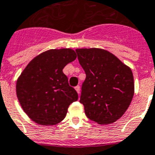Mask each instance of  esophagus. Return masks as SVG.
I'll return each mask as SVG.
<instances>
[{"mask_svg":"<svg viewBox=\"0 0 155 155\" xmlns=\"http://www.w3.org/2000/svg\"><path fill=\"white\" fill-rule=\"evenodd\" d=\"M75 90L77 91V93H79V94H80V85L75 86Z\"/></svg>","mask_w":155,"mask_h":155,"instance_id":"1","label":"esophagus"}]
</instances>
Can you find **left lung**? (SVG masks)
<instances>
[{"instance_id": "8db88e82", "label": "left lung", "mask_w": 155, "mask_h": 155, "mask_svg": "<svg viewBox=\"0 0 155 155\" xmlns=\"http://www.w3.org/2000/svg\"><path fill=\"white\" fill-rule=\"evenodd\" d=\"M78 60L86 74L80 103L89 120L110 124L120 119L134 94L132 71L110 52L100 49H77Z\"/></svg>"}]
</instances>
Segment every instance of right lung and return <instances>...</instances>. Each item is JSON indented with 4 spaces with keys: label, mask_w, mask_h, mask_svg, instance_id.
<instances>
[{
    "label": "right lung",
    "mask_w": 155,
    "mask_h": 155,
    "mask_svg": "<svg viewBox=\"0 0 155 155\" xmlns=\"http://www.w3.org/2000/svg\"><path fill=\"white\" fill-rule=\"evenodd\" d=\"M76 58L71 49H51L32 59L17 80L16 93L22 110L41 125H54L66 116L78 93L62 69Z\"/></svg>",
    "instance_id": "add662e5"
}]
</instances>
